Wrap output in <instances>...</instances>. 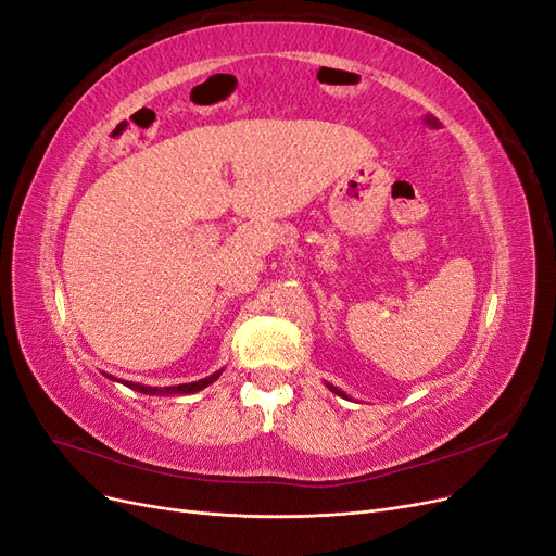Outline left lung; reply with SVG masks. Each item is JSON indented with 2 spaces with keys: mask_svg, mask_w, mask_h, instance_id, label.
<instances>
[{
  "mask_svg": "<svg viewBox=\"0 0 556 556\" xmlns=\"http://www.w3.org/2000/svg\"><path fill=\"white\" fill-rule=\"evenodd\" d=\"M331 390H333V392H336V394H341V396H345V394H343V392H339V390H336V387H331Z\"/></svg>",
  "mask_w": 556,
  "mask_h": 556,
  "instance_id": "left-lung-1",
  "label": "left lung"
}]
</instances>
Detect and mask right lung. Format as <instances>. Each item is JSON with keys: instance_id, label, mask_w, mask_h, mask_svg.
Segmentation results:
<instances>
[{"instance_id": "1", "label": "right lung", "mask_w": 556, "mask_h": 556, "mask_svg": "<svg viewBox=\"0 0 556 556\" xmlns=\"http://www.w3.org/2000/svg\"><path fill=\"white\" fill-rule=\"evenodd\" d=\"M217 376L220 374H213V376H208V378H204V380H197V382H188V384H178V387H166V390H153V387H143V384H131V382H127L129 387H134V390H139V392H143V394H157V392H164V394H190V392H199V390H204L206 384H211Z\"/></svg>"}]
</instances>
